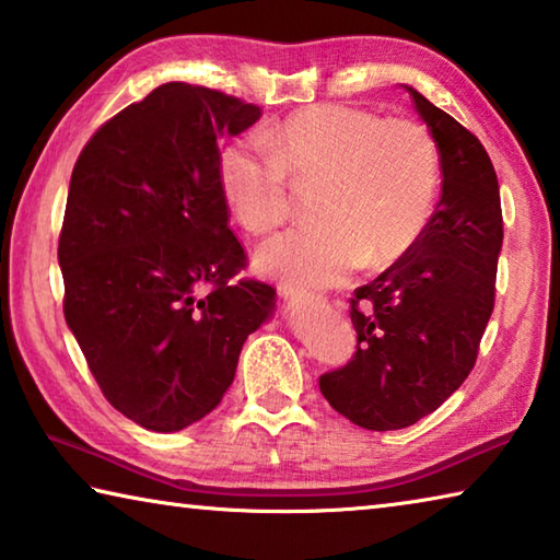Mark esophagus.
<instances>
[{"label": "esophagus", "instance_id": "obj_1", "mask_svg": "<svg viewBox=\"0 0 560 560\" xmlns=\"http://www.w3.org/2000/svg\"><path fill=\"white\" fill-rule=\"evenodd\" d=\"M281 296H283V301H289L291 306H306V303H320V301H324L320 296H316V293L293 291V289H283Z\"/></svg>", "mask_w": 560, "mask_h": 560}]
</instances>
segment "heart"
<instances>
[{"mask_svg":"<svg viewBox=\"0 0 560 560\" xmlns=\"http://www.w3.org/2000/svg\"><path fill=\"white\" fill-rule=\"evenodd\" d=\"M267 154L234 140L217 160L226 207L244 232L267 234L289 217V179L320 183L318 224L259 246L264 277L326 289L360 264L385 269L420 242L440 185V153L428 128L373 110L324 103L291 113L267 136Z\"/></svg>","mask_w":560,"mask_h":560,"instance_id":"obj_1","label":"heart"}]
</instances>
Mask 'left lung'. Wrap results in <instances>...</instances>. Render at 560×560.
Segmentation results:
<instances>
[{
	"label": "left lung",
	"mask_w": 560,
	"mask_h": 560,
	"mask_svg": "<svg viewBox=\"0 0 560 560\" xmlns=\"http://www.w3.org/2000/svg\"><path fill=\"white\" fill-rule=\"evenodd\" d=\"M440 150L442 195L412 252L355 289L358 350L320 393L358 428H410L467 381L494 311L504 242L494 165L477 136L405 86Z\"/></svg>",
	"instance_id": "obj_1"
}]
</instances>
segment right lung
<instances>
[{
	"instance_id": "obj_1",
	"label": "right lung",
	"mask_w": 560,
	"mask_h": 560,
	"mask_svg": "<svg viewBox=\"0 0 560 560\" xmlns=\"http://www.w3.org/2000/svg\"><path fill=\"white\" fill-rule=\"evenodd\" d=\"M259 118L254 103L170 81L103 122L73 165L63 316L106 400L145 430L210 415L277 306L269 283L232 281L246 254L217 179L220 138Z\"/></svg>"
}]
</instances>
